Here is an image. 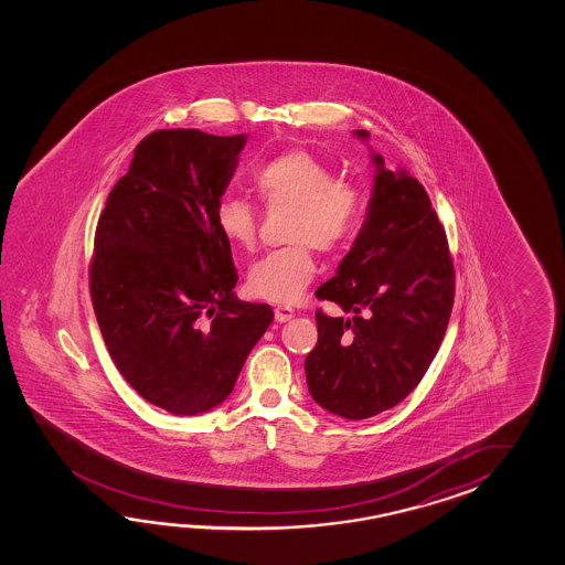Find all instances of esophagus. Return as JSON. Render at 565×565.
Returning <instances> with one entry per match:
<instances>
[{
    "instance_id": "1",
    "label": "esophagus",
    "mask_w": 565,
    "mask_h": 565,
    "mask_svg": "<svg viewBox=\"0 0 565 565\" xmlns=\"http://www.w3.org/2000/svg\"><path fill=\"white\" fill-rule=\"evenodd\" d=\"M292 317H295V311L290 307H277L275 309V319H277L278 323H287Z\"/></svg>"
}]
</instances>
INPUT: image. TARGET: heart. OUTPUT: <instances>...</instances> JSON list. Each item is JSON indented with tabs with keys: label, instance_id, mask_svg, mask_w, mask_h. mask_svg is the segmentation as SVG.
<instances>
[{
	"label": "heart",
	"instance_id": "b5f03b06",
	"mask_svg": "<svg viewBox=\"0 0 565 565\" xmlns=\"http://www.w3.org/2000/svg\"><path fill=\"white\" fill-rule=\"evenodd\" d=\"M253 185L268 210L290 212V246L266 254L250 268L248 290L256 299L292 305L317 275L312 248L324 254L339 253L358 236L365 198L358 183L337 180L329 163L305 149H288L268 157L254 169ZM214 222L232 246L253 248L258 217L250 202L236 195L220 198Z\"/></svg>",
	"mask_w": 565,
	"mask_h": 565
}]
</instances>
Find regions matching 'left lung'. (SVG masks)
Returning a JSON list of instances; mask_svg holds the SVG:
<instances>
[{"label": "left lung", "instance_id": "left-lung-1", "mask_svg": "<svg viewBox=\"0 0 565 565\" xmlns=\"http://www.w3.org/2000/svg\"><path fill=\"white\" fill-rule=\"evenodd\" d=\"M372 157L367 217L335 277L315 292L353 317L317 311L319 341L305 360L312 399L348 420L394 408L420 384L455 302V266L428 193Z\"/></svg>", "mask_w": 565, "mask_h": 565}]
</instances>
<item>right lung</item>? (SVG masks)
Instances as JSON below:
<instances>
[{
	"label": "right lung",
	"mask_w": 565,
	"mask_h": 565,
	"mask_svg": "<svg viewBox=\"0 0 565 565\" xmlns=\"http://www.w3.org/2000/svg\"><path fill=\"white\" fill-rule=\"evenodd\" d=\"M246 135L149 132L100 212L90 299L120 375L149 404L195 416L222 404L275 315L244 302L214 210Z\"/></svg>",
	"instance_id": "obj_1"
}]
</instances>
